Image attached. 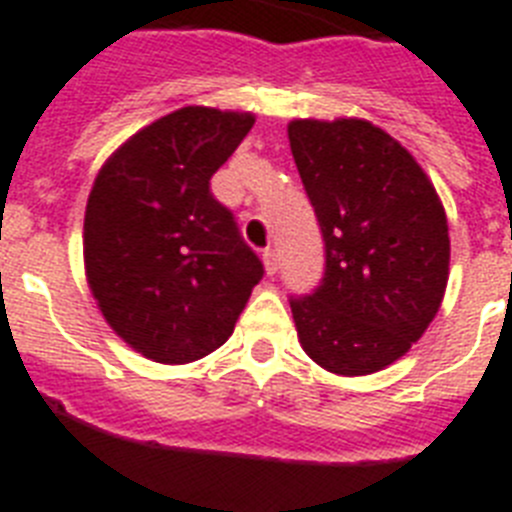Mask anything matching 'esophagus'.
<instances>
[{
	"label": "esophagus",
	"mask_w": 512,
	"mask_h": 512,
	"mask_svg": "<svg viewBox=\"0 0 512 512\" xmlns=\"http://www.w3.org/2000/svg\"><path fill=\"white\" fill-rule=\"evenodd\" d=\"M263 263H265V270H268L270 276H273V273H276V270H278L276 249H273V247H265L263 249Z\"/></svg>",
	"instance_id": "34e87169"
}]
</instances>
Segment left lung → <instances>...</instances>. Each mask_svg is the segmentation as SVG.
Returning <instances> with one entry per match:
<instances>
[{
    "label": "left lung",
    "instance_id": "obj_1",
    "mask_svg": "<svg viewBox=\"0 0 512 512\" xmlns=\"http://www.w3.org/2000/svg\"><path fill=\"white\" fill-rule=\"evenodd\" d=\"M289 144L326 252L321 284L289 297L299 344L339 376L381 371L442 305V202L413 155L365 120H292Z\"/></svg>",
    "mask_w": 512,
    "mask_h": 512
}]
</instances>
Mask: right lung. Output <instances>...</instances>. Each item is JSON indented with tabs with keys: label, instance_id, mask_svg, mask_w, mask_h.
<instances>
[{
	"label": "right lung",
	"instance_id": "1",
	"mask_svg": "<svg viewBox=\"0 0 512 512\" xmlns=\"http://www.w3.org/2000/svg\"><path fill=\"white\" fill-rule=\"evenodd\" d=\"M252 126L249 112L184 107L131 136L94 181L83 220L91 294L155 363L218 350L263 278V260L210 189Z\"/></svg>",
	"mask_w": 512,
	"mask_h": 512
}]
</instances>
